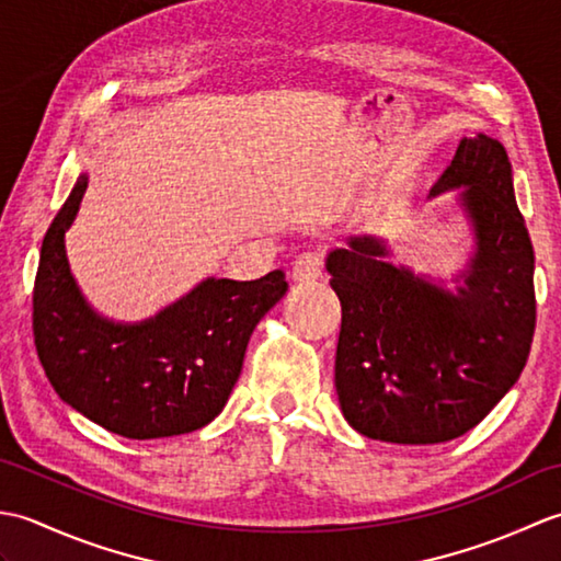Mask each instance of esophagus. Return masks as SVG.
I'll use <instances>...</instances> for the list:
<instances>
[{"instance_id":"esophagus-1","label":"esophagus","mask_w":561,"mask_h":561,"mask_svg":"<svg viewBox=\"0 0 561 561\" xmlns=\"http://www.w3.org/2000/svg\"><path fill=\"white\" fill-rule=\"evenodd\" d=\"M323 277V257L320 253H304L296 257L291 267V279L296 284H311Z\"/></svg>"}]
</instances>
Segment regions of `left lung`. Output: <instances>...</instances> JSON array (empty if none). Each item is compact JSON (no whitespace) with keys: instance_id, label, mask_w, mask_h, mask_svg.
I'll return each instance as SVG.
<instances>
[{"instance_id":"1","label":"left lung","mask_w":561,"mask_h":561,"mask_svg":"<svg viewBox=\"0 0 561 561\" xmlns=\"http://www.w3.org/2000/svg\"><path fill=\"white\" fill-rule=\"evenodd\" d=\"M460 187L474 253L456 294L388 262L383 238L350 236L328 255L342 304L335 388L344 420L368 438L408 446L458 438L528 362L535 255L502 141L462 137L428 197Z\"/></svg>"}]
</instances>
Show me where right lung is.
I'll list each match as a JSON object with an SVG mask.
<instances>
[{
	"label": "right lung",
	"mask_w": 561,
	"mask_h": 561,
	"mask_svg": "<svg viewBox=\"0 0 561 561\" xmlns=\"http://www.w3.org/2000/svg\"><path fill=\"white\" fill-rule=\"evenodd\" d=\"M87 175L57 211L33 287V337L45 376L77 412L125 438L181 436L217 416L260 318L287 294L282 270L253 282L205 279L141 323L99 316L71 277L65 231Z\"/></svg>",
	"instance_id": "add662e5"
}]
</instances>
